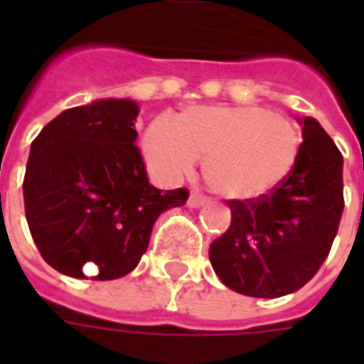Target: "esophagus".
<instances>
[{
  "label": "esophagus",
  "mask_w": 364,
  "mask_h": 364,
  "mask_svg": "<svg viewBox=\"0 0 364 364\" xmlns=\"http://www.w3.org/2000/svg\"><path fill=\"white\" fill-rule=\"evenodd\" d=\"M208 203V197H205V195H200V193H197V191H193L191 193L189 200H187V205L191 206V208H198V206H203Z\"/></svg>",
  "instance_id": "obj_1"
}]
</instances>
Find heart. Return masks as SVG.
Here are the masks:
<instances>
[{"instance_id":"obj_1","label":"heart","mask_w":364,"mask_h":364,"mask_svg":"<svg viewBox=\"0 0 364 364\" xmlns=\"http://www.w3.org/2000/svg\"><path fill=\"white\" fill-rule=\"evenodd\" d=\"M302 136L294 122L257 105L193 107L144 136L151 171L173 181L205 159L203 173L220 197L252 200L281 187L294 171Z\"/></svg>"}]
</instances>
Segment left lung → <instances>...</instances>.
<instances>
[{
	"label": "left lung",
	"instance_id": "obj_1",
	"mask_svg": "<svg viewBox=\"0 0 364 364\" xmlns=\"http://www.w3.org/2000/svg\"><path fill=\"white\" fill-rule=\"evenodd\" d=\"M302 124V150L281 187L252 200H228L230 228L210 244L214 273L228 289L279 298L318 273L343 213V156L312 117Z\"/></svg>",
	"mask_w": 364,
	"mask_h": 364
}]
</instances>
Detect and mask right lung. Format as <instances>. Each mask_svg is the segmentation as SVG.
I'll list each match as a JSON object with an SVG mask.
<instances>
[{"mask_svg":"<svg viewBox=\"0 0 364 364\" xmlns=\"http://www.w3.org/2000/svg\"><path fill=\"white\" fill-rule=\"evenodd\" d=\"M136 117L134 101L103 99L60 112L31 144L25 216L43 259L62 274L124 277L148 250L159 214L189 198L185 187L150 185Z\"/></svg>","mask_w":364,"mask_h":364,"instance_id":"add662e5","label":"right lung"}]
</instances>
